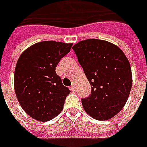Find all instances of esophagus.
Segmentation results:
<instances>
[{"label": "esophagus", "instance_id": "obj_1", "mask_svg": "<svg viewBox=\"0 0 147 147\" xmlns=\"http://www.w3.org/2000/svg\"><path fill=\"white\" fill-rule=\"evenodd\" d=\"M76 86H75V84H72V86L70 87V90L72 92H74L75 90H76Z\"/></svg>", "mask_w": 147, "mask_h": 147}]
</instances>
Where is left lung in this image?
Instances as JSON below:
<instances>
[{"label": "left lung", "instance_id": "1", "mask_svg": "<svg viewBox=\"0 0 147 147\" xmlns=\"http://www.w3.org/2000/svg\"><path fill=\"white\" fill-rule=\"evenodd\" d=\"M73 49L92 86L91 95L82 99L84 110L97 120L113 118L126 104L133 84L125 54L113 43L94 38L81 41Z\"/></svg>", "mask_w": 147, "mask_h": 147}]
</instances>
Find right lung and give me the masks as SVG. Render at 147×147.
Instances as JSON below:
<instances>
[{
  "mask_svg": "<svg viewBox=\"0 0 147 147\" xmlns=\"http://www.w3.org/2000/svg\"><path fill=\"white\" fill-rule=\"evenodd\" d=\"M72 45L55 41L37 42L26 49L17 61L14 92L23 110L37 121H49L64 108L70 91L63 85L55 67Z\"/></svg>",
  "mask_w": 147,
  "mask_h": 147,
  "instance_id": "obj_1",
  "label": "right lung"
}]
</instances>
